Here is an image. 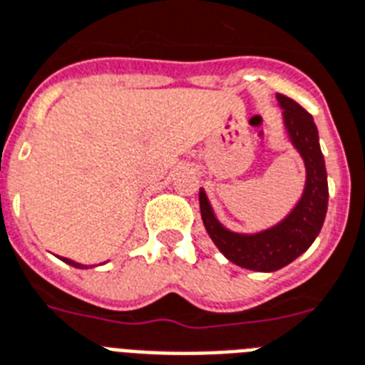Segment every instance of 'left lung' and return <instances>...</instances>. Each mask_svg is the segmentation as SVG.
Masks as SVG:
<instances>
[{
    "mask_svg": "<svg viewBox=\"0 0 365 365\" xmlns=\"http://www.w3.org/2000/svg\"><path fill=\"white\" fill-rule=\"evenodd\" d=\"M275 99L283 110L287 136L306 167V185L294 208L269 229L236 232L219 221L206 191L200 187L198 192L200 215L213 244L230 262L253 272H275L306 253L321 232L328 210L327 165L313 115L289 97L277 93Z\"/></svg>",
    "mask_w": 365,
    "mask_h": 365,
    "instance_id": "1",
    "label": "left lung"
}]
</instances>
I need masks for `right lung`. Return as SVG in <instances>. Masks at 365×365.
Wrapping results in <instances>:
<instances>
[{"instance_id": "add662e5", "label": "right lung", "mask_w": 365, "mask_h": 365, "mask_svg": "<svg viewBox=\"0 0 365 365\" xmlns=\"http://www.w3.org/2000/svg\"><path fill=\"white\" fill-rule=\"evenodd\" d=\"M59 259L63 260L65 264H69V266H75V268H80V269H86V268H90L88 264H80V262H75V260H71V259H65V257H59Z\"/></svg>"}]
</instances>
